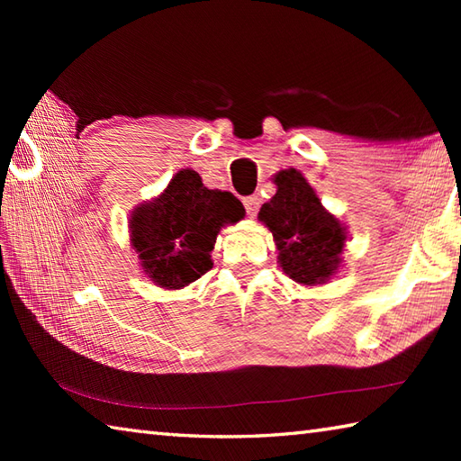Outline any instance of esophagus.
Returning a JSON list of instances; mask_svg holds the SVG:
<instances>
[{"mask_svg": "<svg viewBox=\"0 0 461 461\" xmlns=\"http://www.w3.org/2000/svg\"><path fill=\"white\" fill-rule=\"evenodd\" d=\"M244 207L249 217H254L256 213H258V207H260V197L258 194H249V197L244 199Z\"/></svg>", "mask_w": 461, "mask_h": 461, "instance_id": "1", "label": "esophagus"}]
</instances>
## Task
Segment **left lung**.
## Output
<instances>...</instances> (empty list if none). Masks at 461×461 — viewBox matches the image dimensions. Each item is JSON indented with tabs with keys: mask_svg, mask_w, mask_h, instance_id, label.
Returning a JSON list of instances; mask_svg holds the SVG:
<instances>
[{
	"mask_svg": "<svg viewBox=\"0 0 461 461\" xmlns=\"http://www.w3.org/2000/svg\"><path fill=\"white\" fill-rule=\"evenodd\" d=\"M272 183L276 193L258 220L272 231L280 268L303 286L327 285L343 264L348 228L327 212L301 170H278Z\"/></svg>",
	"mask_w": 461,
	"mask_h": 461,
	"instance_id": "8db88e82",
	"label": "left lung"
}]
</instances>
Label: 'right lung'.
<instances>
[{"mask_svg":"<svg viewBox=\"0 0 461 461\" xmlns=\"http://www.w3.org/2000/svg\"><path fill=\"white\" fill-rule=\"evenodd\" d=\"M230 191H212L199 173L183 168L158 197L130 213V244L156 286L178 291L213 268L212 249L221 228L244 220Z\"/></svg>","mask_w":461,"mask_h":461,"instance_id":"right-lung-1","label":"right lung"}]
</instances>
